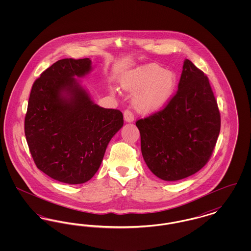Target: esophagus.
Segmentation results:
<instances>
[{
	"mask_svg": "<svg viewBox=\"0 0 251 251\" xmlns=\"http://www.w3.org/2000/svg\"><path fill=\"white\" fill-rule=\"evenodd\" d=\"M123 116H124V120H125V121H127V122H131V121H133V120H134V116H133V114H132V112H131L130 109H126L124 111Z\"/></svg>",
	"mask_w": 251,
	"mask_h": 251,
	"instance_id": "obj_1",
	"label": "esophagus"
}]
</instances>
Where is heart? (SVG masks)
<instances>
[{
	"label": "heart",
	"mask_w": 251,
	"mask_h": 251,
	"mask_svg": "<svg viewBox=\"0 0 251 251\" xmlns=\"http://www.w3.org/2000/svg\"><path fill=\"white\" fill-rule=\"evenodd\" d=\"M177 78L172 72L159 65L149 64L129 72L122 81V87L137 92L133 104L138 110L152 112L166 104L175 90Z\"/></svg>",
	"instance_id": "heart-1"
}]
</instances>
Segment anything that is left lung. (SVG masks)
Returning <instances> with one entry per match:
<instances>
[{
	"mask_svg": "<svg viewBox=\"0 0 251 251\" xmlns=\"http://www.w3.org/2000/svg\"><path fill=\"white\" fill-rule=\"evenodd\" d=\"M135 124L144 160L155 176L179 180L195 174L213 154L221 125L208 77L184 60L177 92L165 107Z\"/></svg>",
	"mask_w": 251,
	"mask_h": 251,
	"instance_id": "1",
	"label": "left lung"
}]
</instances>
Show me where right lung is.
Returning a JSON list of instances; mask_svg holds the SVG:
<instances>
[{
	"instance_id": "1",
	"label": "right lung",
	"mask_w": 251,
	"mask_h": 251,
	"mask_svg": "<svg viewBox=\"0 0 251 251\" xmlns=\"http://www.w3.org/2000/svg\"><path fill=\"white\" fill-rule=\"evenodd\" d=\"M91 70V60H58L33 84L24 132L36 167L70 184L91 179L111 138L123 126L118 109L95 104L74 78Z\"/></svg>"
}]
</instances>
